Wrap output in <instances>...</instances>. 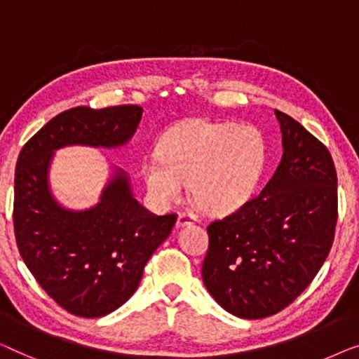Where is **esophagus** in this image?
<instances>
[{
    "label": "esophagus",
    "mask_w": 359,
    "mask_h": 359,
    "mask_svg": "<svg viewBox=\"0 0 359 359\" xmlns=\"http://www.w3.org/2000/svg\"><path fill=\"white\" fill-rule=\"evenodd\" d=\"M195 223H196V216L191 213H180L177 218V228H185V226H190Z\"/></svg>",
    "instance_id": "esophagus-1"
}]
</instances>
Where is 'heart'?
<instances>
[{
	"mask_svg": "<svg viewBox=\"0 0 359 359\" xmlns=\"http://www.w3.org/2000/svg\"><path fill=\"white\" fill-rule=\"evenodd\" d=\"M265 141L249 125L189 120L170 128L158 154L141 165L146 189L161 205L179 200L190 182L191 198L211 215H224L254 194L265 165Z\"/></svg>",
	"mask_w": 359,
	"mask_h": 359,
	"instance_id": "b5f03b06",
	"label": "heart"
}]
</instances>
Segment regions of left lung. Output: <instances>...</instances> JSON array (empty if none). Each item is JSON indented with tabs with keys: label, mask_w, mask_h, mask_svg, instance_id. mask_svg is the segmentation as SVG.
Returning a JSON list of instances; mask_svg holds the SVG:
<instances>
[{
	"label": "left lung",
	"mask_w": 359,
	"mask_h": 359,
	"mask_svg": "<svg viewBox=\"0 0 359 359\" xmlns=\"http://www.w3.org/2000/svg\"><path fill=\"white\" fill-rule=\"evenodd\" d=\"M283 156L259 196L213 221L201 276L215 301L241 319L290 306L324 265L338 218L337 170L329 149L275 110Z\"/></svg>",
	"instance_id": "1"
}]
</instances>
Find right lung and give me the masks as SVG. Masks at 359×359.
Wrapping results in <instances>:
<instances>
[{"instance_id": "1", "label": "right lung", "mask_w": 359, "mask_h": 359, "mask_svg": "<svg viewBox=\"0 0 359 359\" xmlns=\"http://www.w3.org/2000/svg\"><path fill=\"white\" fill-rule=\"evenodd\" d=\"M141 115L140 105L65 110L19 153L13 211L19 254L43 291L78 317L107 316L130 299L177 215L156 216L146 210L133 198L128 175L118 169L93 208H63L48 185L53 153L73 144L123 146Z\"/></svg>"}]
</instances>
